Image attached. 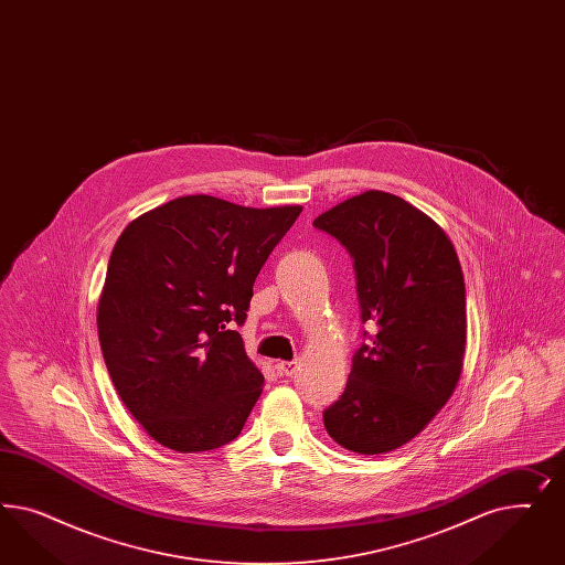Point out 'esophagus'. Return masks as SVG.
I'll return each mask as SVG.
<instances>
[{
	"mask_svg": "<svg viewBox=\"0 0 565 565\" xmlns=\"http://www.w3.org/2000/svg\"><path fill=\"white\" fill-rule=\"evenodd\" d=\"M296 369H298V360H281V362H277V371L281 375L291 376L296 373Z\"/></svg>",
	"mask_w": 565,
	"mask_h": 565,
	"instance_id": "34e87169",
	"label": "esophagus"
}]
</instances>
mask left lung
<instances>
[{"mask_svg": "<svg viewBox=\"0 0 565 565\" xmlns=\"http://www.w3.org/2000/svg\"><path fill=\"white\" fill-rule=\"evenodd\" d=\"M354 257L362 323L373 345L352 359L342 397L323 412L329 437L360 456L408 444L462 375L466 286L444 227L408 201L366 190L315 220Z\"/></svg>", "mask_w": 565, "mask_h": 565, "instance_id": "1", "label": "left lung"}]
</instances>
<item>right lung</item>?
Returning a JSON list of instances; mask_svg holds the SVG:
<instances>
[{
  "mask_svg": "<svg viewBox=\"0 0 565 565\" xmlns=\"http://www.w3.org/2000/svg\"><path fill=\"white\" fill-rule=\"evenodd\" d=\"M300 211L190 194L121 232L97 307L99 343L124 406L157 444L194 454L238 437L265 376L234 323Z\"/></svg>",
  "mask_w": 565,
  "mask_h": 565,
  "instance_id": "add662e5",
  "label": "right lung"
}]
</instances>
